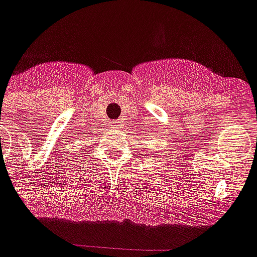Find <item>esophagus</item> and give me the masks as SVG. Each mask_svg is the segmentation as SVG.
Here are the masks:
<instances>
[{
	"label": "esophagus",
	"mask_w": 257,
	"mask_h": 257,
	"mask_svg": "<svg viewBox=\"0 0 257 257\" xmlns=\"http://www.w3.org/2000/svg\"><path fill=\"white\" fill-rule=\"evenodd\" d=\"M114 123H115V124H112V126H118V123H119V122H114Z\"/></svg>",
	"instance_id": "34e87169"
}]
</instances>
